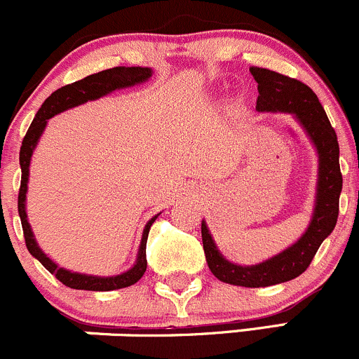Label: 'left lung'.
Instances as JSON below:
<instances>
[{
    "instance_id": "left-lung-1",
    "label": "left lung",
    "mask_w": 359,
    "mask_h": 359,
    "mask_svg": "<svg viewBox=\"0 0 359 359\" xmlns=\"http://www.w3.org/2000/svg\"><path fill=\"white\" fill-rule=\"evenodd\" d=\"M258 83V111H285L295 115L318 150V190L312 219L304 236L283 253L258 265H237L226 260L216 248L208 225L202 222V244L212 274L223 283L246 288L279 285L299 278L307 271L323 241L335 229L339 218V197L342 172L339 164V141L318 95L295 78L265 67H250Z\"/></svg>"
}]
</instances>
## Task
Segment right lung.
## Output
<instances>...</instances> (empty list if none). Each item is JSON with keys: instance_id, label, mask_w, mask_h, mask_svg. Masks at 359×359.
<instances>
[{"instance_id": "obj_1", "label": "right lung", "mask_w": 359, "mask_h": 359, "mask_svg": "<svg viewBox=\"0 0 359 359\" xmlns=\"http://www.w3.org/2000/svg\"><path fill=\"white\" fill-rule=\"evenodd\" d=\"M151 76L150 67H111V69L99 71V73L90 74V76H85L83 80H78L74 83L64 85V87L57 88L55 92H52L45 102L41 104V108L38 109L36 116H34L33 123L27 129L26 136L22 140V147H20V169H22V178H20V188H19V216L20 223H22L24 230V239H26L27 251L33 255L36 260H40V264L47 269L50 274H54L62 285H66L67 288L73 290H88V292H111V290H120L127 288V286H133L134 283L140 281L143 278L144 271H147V239L148 232H150V226L154 225V222L157 219V216L150 219L147 223L143 230V237H141L140 250H137V258L136 264L133 269H129L127 272L118 276H111V278H99V276H87V274H78V272L66 271V269L59 267L55 262H52L43 251L40 250V246L36 244V239L33 236V230H31L29 222H27L26 215V191H27V178H29V164H31V155H33L34 148H36L40 136L43 134L45 127H47L48 118H52L54 115H57L60 111H66V109L74 108L78 104H83L87 101H94V99L102 97V95L109 94V92L116 90V88H126L133 87V85L143 83L148 78Z\"/></svg>"}]
</instances>
